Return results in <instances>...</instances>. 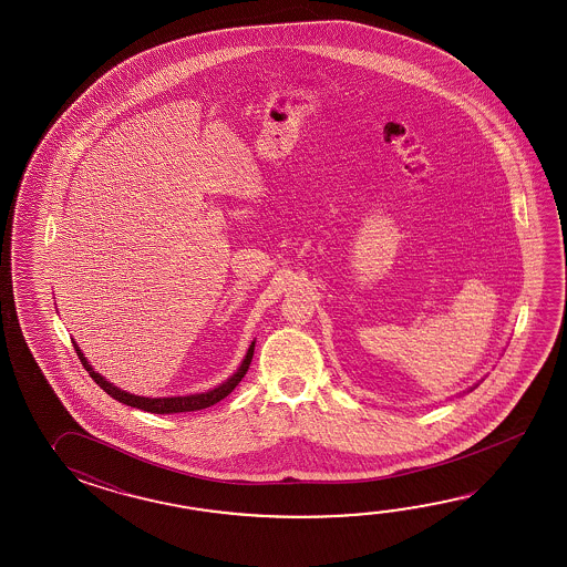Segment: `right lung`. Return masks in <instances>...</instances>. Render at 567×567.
Returning a JSON list of instances; mask_svg holds the SVG:
<instances>
[{
    "label": "right lung",
    "instance_id": "right-lung-1",
    "mask_svg": "<svg viewBox=\"0 0 567 567\" xmlns=\"http://www.w3.org/2000/svg\"><path fill=\"white\" fill-rule=\"evenodd\" d=\"M73 347L74 350H76V354H79V359L83 362L85 371H89V374H91V379H93L96 385L101 386L107 395H111V398L117 399V401L125 403V405L137 408V410L150 411V413H184V411L206 410V408L218 403L220 399L227 398L230 391L241 383L243 377L247 373V369H249V364H251V359H254L255 342H251V347L247 350V357L243 359L241 367L237 369V373L233 374L230 379H227L223 385H218L217 389L206 391V393H198V395H186V398L157 399L140 398V395H132V393L121 391V389H117L113 383L105 381L101 374L93 371V367L86 362L83 352H81V349H79L74 342Z\"/></svg>",
    "mask_w": 567,
    "mask_h": 567
}]
</instances>
